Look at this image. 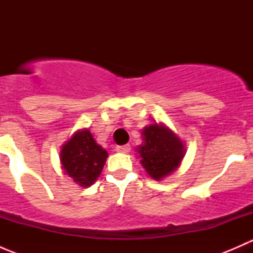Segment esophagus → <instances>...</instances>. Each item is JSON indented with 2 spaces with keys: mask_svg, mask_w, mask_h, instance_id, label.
<instances>
[{
  "mask_svg": "<svg viewBox=\"0 0 253 253\" xmlns=\"http://www.w3.org/2000/svg\"><path fill=\"white\" fill-rule=\"evenodd\" d=\"M129 150H131V147H129L128 144H126V145H117V147H116V152L124 153V154H127V153H128Z\"/></svg>",
  "mask_w": 253,
  "mask_h": 253,
  "instance_id": "obj_1",
  "label": "esophagus"
}]
</instances>
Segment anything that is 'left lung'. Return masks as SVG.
<instances>
[{"instance_id": "8db88e82", "label": "left lung", "mask_w": 253, "mask_h": 253, "mask_svg": "<svg viewBox=\"0 0 253 253\" xmlns=\"http://www.w3.org/2000/svg\"><path fill=\"white\" fill-rule=\"evenodd\" d=\"M142 139L136 152L149 177L162 181L180 168L186 154L185 143L167 125H148L142 129Z\"/></svg>"}]
</instances>
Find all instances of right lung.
<instances>
[{
    "label": "right lung",
    "instance_id": "add662e5",
    "mask_svg": "<svg viewBox=\"0 0 253 253\" xmlns=\"http://www.w3.org/2000/svg\"><path fill=\"white\" fill-rule=\"evenodd\" d=\"M108 157L88 128L76 131L60 150L61 168L82 187H89L98 180Z\"/></svg>",
    "mask_w": 253,
    "mask_h": 253
}]
</instances>
